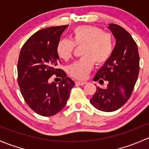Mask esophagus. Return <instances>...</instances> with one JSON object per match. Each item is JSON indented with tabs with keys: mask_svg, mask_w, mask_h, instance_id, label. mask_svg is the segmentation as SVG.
I'll return each mask as SVG.
<instances>
[{
	"mask_svg": "<svg viewBox=\"0 0 149 149\" xmlns=\"http://www.w3.org/2000/svg\"><path fill=\"white\" fill-rule=\"evenodd\" d=\"M86 83H87L86 82H82V81H76V82H75V84H76L77 85H85Z\"/></svg>",
	"mask_w": 149,
	"mask_h": 149,
	"instance_id": "esophagus-1",
	"label": "esophagus"
}]
</instances>
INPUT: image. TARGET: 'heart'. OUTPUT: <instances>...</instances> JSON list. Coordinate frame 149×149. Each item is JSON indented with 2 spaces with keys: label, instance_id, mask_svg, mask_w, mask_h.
<instances>
[{
  "label": "heart",
  "instance_id": "1",
  "mask_svg": "<svg viewBox=\"0 0 149 149\" xmlns=\"http://www.w3.org/2000/svg\"><path fill=\"white\" fill-rule=\"evenodd\" d=\"M82 45V57L67 69L68 74L77 79H86L95 63L100 65L110 59L113 52V36L94 26H80L73 29L71 40L59 41L56 52L61 59L67 61L72 56L75 46Z\"/></svg>",
  "mask_w": 149,
  "mask_h": 149
}]
</instances>
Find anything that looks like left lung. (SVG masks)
Masks as SVG:
<instances>
[{
  "label": "left lung",
  "mask_w": 149,
  "mask_h": 149,
  "mask_svg": "<svg viewBox=\"0 0 149 149\" xmlns=\"http://www.w3.org/2000/svg\"><path fill=\"white\" fill-rule=\"evenodd\" d=\"M108 29L116 39V44L110 59L96 73L93 80L103 84L105 89L97 87L90 102L97 110L112 112L122 107L131 97L139 73L137 44L125 29L114 24Z\"/></svg>",
  "instance_id": "obj_1"
}]
</instances>
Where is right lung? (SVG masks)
Wrapping results in <instances>:
<instances>
[{
    "label": "right lung",
    "mask_w": 149,
    "mask_h": 149,
    "mask_svg": "<svg viewBox=\"0 0 149 149\" xmlns=\"http://www.w3.org/2000/svg\"><path fill=\"white\" fill-rule=\"evenodd\" d=\"M68 25L38 31L25 42L18 58V83L27 105L40 116L49 117L66 105L74 82L58 68L56 47ZM63 78L58 85L48 82L52 75Z\"/></svg>",
    "instance_id": "1"
}]
</instances>
